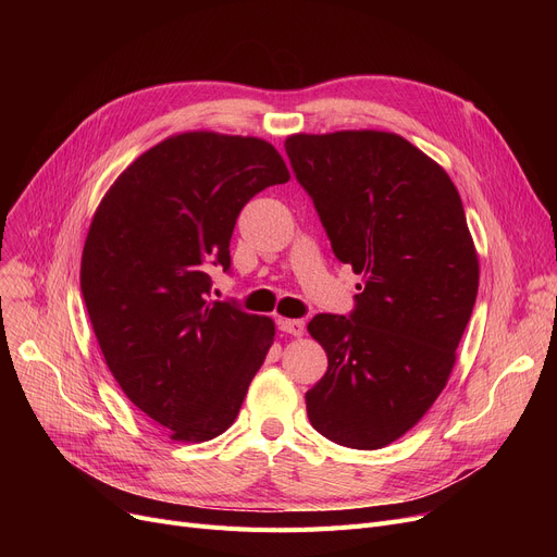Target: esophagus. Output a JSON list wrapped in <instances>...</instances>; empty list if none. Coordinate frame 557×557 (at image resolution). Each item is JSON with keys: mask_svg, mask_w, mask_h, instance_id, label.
Wrapping results in <instances>:
<instances>
[{"mask_svg": "<svg viewBox=\"0 0 557 557\" xmlns=\"http://www.w3.org/2000/svg\"><path fill=\"white\" fill-rule=\"evenodd\" d=\"M280 330H282L284 334H290V336H302V334H305V320L282 318V320H280Z\"/></svg>", "mask_w": 557, "mask_h": 557, "instance_id": "esophagus-1", "label": "esophagus"}]
</instances>
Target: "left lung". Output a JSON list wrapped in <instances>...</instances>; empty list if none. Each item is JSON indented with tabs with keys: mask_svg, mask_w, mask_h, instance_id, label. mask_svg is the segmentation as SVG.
<instances>
[{
	"mask_svg": "<svg viewBox=\"0 0 557 557\" xmlns=\"http://www.w3.org/2000/svg\"><path fill=\"white\" fill-rule=\"evenodd\" d=\"M284 149L334 255L363 275L352 313L307 325L327 352L307 416L336 445L382 449L443 393L470 323L479 255L462 202L447 171L395 133H298Z\"/></svg>",
	"mask_w": 557,
	"mask_h": 557,
	"instance_id": "1",
	"label": "left lung"
}]
</instances>
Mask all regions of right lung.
I'll return each instance as SVG.
<instances>
[{
  "instance_id": "obj_1",
  "label": "right lung",
  "mask_w": 557,
  "mask_h": 557,
  "mask_svg": "<svg viewBox=\"0 0 557 557\" xmlns=\"http://www.w3.org/2000/svg\"><path fill=\"white\" fill-rule=\"evenodd\" d=\"M288 178L269 141L191 131L141 153L92 216L81 259L87 315L116 384L171 441L230 429L273 345L271 318L210 300L208 271L230 269L244 205Z\"/></svg>"
}]
</instances>
